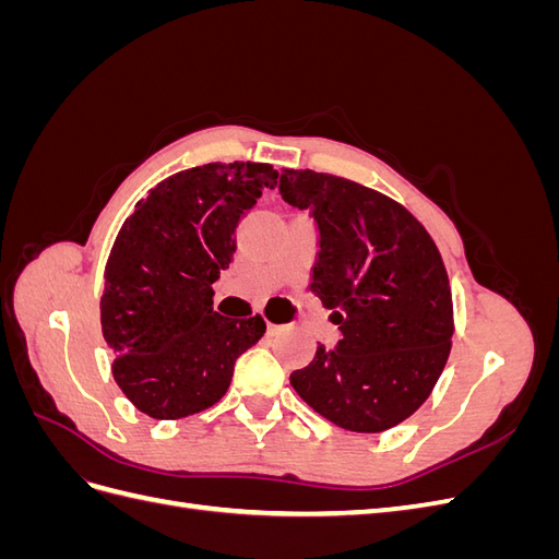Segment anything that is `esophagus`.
<instances>
[{"instance_id":"34e87169","label":"esophagus","mask_w":559,"mask_h":559,"mask_svg":"<svg viewBox=\"0 0 559 559\" xmlns=\"http://www.w3.org/2000/svg\"><path fill=\"white\" fill-rule=\"evenodd\" d=\"M280 329H282L280 324H273V321H267V333H270V335H275Z\"/></svg>"}]
</instances>
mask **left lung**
I'll use <instances>...</instances> for the list:
<instances>
[{
    "label": "left lung",
    "mask_w": 559,
    "mask_h": 559,
    "mask_svg": "<svg viewBox=\"0 0 559 559\" xmlns=\"http://www.w3.org/2000/svg\"><path fill=\"white\" fill-rule=\"evenodd\" d=\"M280 193L310 210L319 257L310 292L343 337L317 347L292 384L335 427L380 433L429 399L450 357L448 270L427 228L401 202L314 170H282Z\"/></svg>",
    "instance_id": "1"
}]
</instances>
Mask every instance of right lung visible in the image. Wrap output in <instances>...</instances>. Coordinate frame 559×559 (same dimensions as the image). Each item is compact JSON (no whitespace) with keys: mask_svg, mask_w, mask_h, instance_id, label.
Returning a JSON list of instances; mask_svg holds the SVG:
<instances>
[{"mask_svg":"<svg viewBox=\"0 0 559 559\" xmlns=\"http://www.w3.org/2000/svg\"><path fill=\"white\" fill-rule=\"evenodd\" d=\"M280 173L267 163H207L163 179L118 230L99 298L111 373L140 413L181 419L228 392L235 359L261 341V314L214 312L242 216Z\"/></svg>","mask_w":559,"mask_h":559,"instance_id":"1","label":"right lung"}]
</instances>
